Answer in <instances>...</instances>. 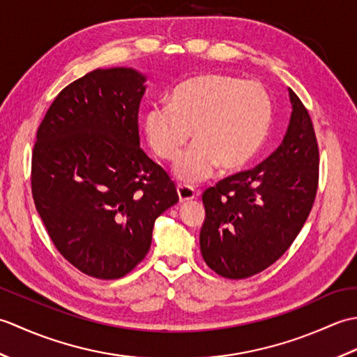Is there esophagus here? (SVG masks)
Segmentation results:
<instances>
[{
    "label": "esophagus",
    "mask_w": 357,
    "mask_h": 357,
    "mask_svg": "<svg viewBox=\"0 0 357 357\" xmlns=\"http://www.w3.org/2000/svg\"><path fill=\"white\" fill-rule=\"evenodd\" d=\"M176 190H178V196H179V201H181V202L192 201V199L196 198V196H198V193L195 192L193 187L185 185V184H178Z\"/></svg>",
    "instance_id": "34e87169"
}]
</instances>
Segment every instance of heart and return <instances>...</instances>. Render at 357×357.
Segmentation results:
<instances>
[{"instance_id":"heart-1","label":"heart","mask_w":357,"mask_h":357,"mask_svg":"<svg viewBox=\"0 0 357 357\" xmlns=\"http://www.w3.org/2000/svg\"><path fill=\"white\" fill-rule=\"evenodd\" d=\"M273 101L261 82L222 73L193 77L173 89L170 104L150 105L144 130L162 161H174L187 142L174 173L199 183L219 165L224 172L245 169L259 155L270 133Z\"/></svg>"}]
</instances>
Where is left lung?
Segmentation results:
<instances>
[{
	"label": "left lung",
	"mask_w": 357,
	"mask_h": 357,
	"mask_svg": "<svg viewBox=\"0 0 357 357\" xmlns=\"http://www.w3.org/2000/svg\"><path fill=\"white\" fill-rule=\"evenodd\" d=\"M285 138L252 170L202 193L199 234L204 261L219 276L245 279L268 268L304 227L319 183V147L308 110L291 89Z\"/></svg>",
	"instance_id": "1"
}]
</instances>
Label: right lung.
<instances>
[{"instance_id":"add662e5","label":"right lung","mask_w":357,"mask_h":357,"mask_svg":"<svg viewBox=\"0 0 357 357\" xmlns=\"http://www.w3.org/2000/svg\"><path fill=\"white\" fill-rule=\"evenodd\" d=\"M146 77L96 69L70 82L38 127L32 196L53 245L96 279L130 273L156 218L178 202L174 183L139 147Z\"/></svg>"}]
</instances>
